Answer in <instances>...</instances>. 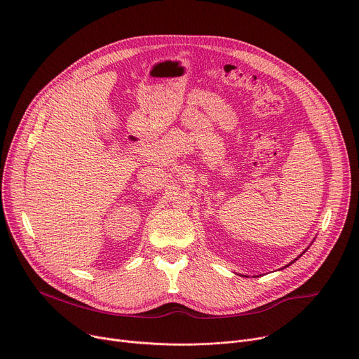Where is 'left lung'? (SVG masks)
<instances>
[{
	"label": "left lung",
	"instance_id": "8db88e82",
	"mask_svg": "<svg viewBox=\"0 0 359 359\" xmlns=\"http://www.w3.org/2000/svg\"><path fill=\"white\" fill-rule=\"evenodd\" d=\"M299 256H301V255H299ZM295 260H297V259H295Z\"/></svg>",
	"mask_w": 359,
	"mask_h": 359
}]
</instances>
